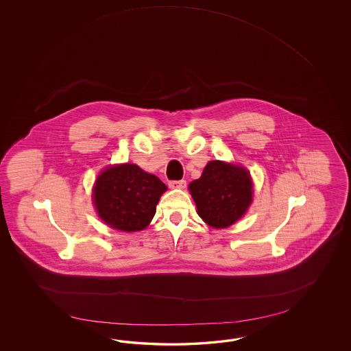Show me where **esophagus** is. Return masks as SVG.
Segmentation results:
<instances>
[{
    "mask_svg": "<svg viewBox=\"0 0 351 351\" xmlns=\"http://www.w3.org/2000/svg\"><path fill=\"white\" fill-rule=\"evenodd\" d=\"M186 182L184 179H180V180H169L168 182V186L173 188V189H183L186 188Z\"/></svg>",
    "mask_w": 351,
    "mask_h": 351,
    "instance_id": "obj_1",
    "label": "esophagus"
}]
</instances>
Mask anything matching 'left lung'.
<instances>
[{
	"label": "left lung",
	"mask_w": 351,
	"mask_h": 351,
	"mask_svg": "<svg viewBox=\"0 0 351 351\" xmlns=\"http://www.w3.org/2000/svg\"><path fill=\"white\" fill-rule=\"evenodd\" d=\"M189 191L199 217L215 228L234 223L252 201V182L246 169L219 160L209 162Z\"/></svg>",
	"instance_id": "8db88e82"
}]
</instances>
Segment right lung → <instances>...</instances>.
Here are the masks:
<instances>
[{"label": "right lung", "instance_id": "add662e5", "mask_svg": "<svg viewBox=\"0 0 351 351\" xmlns=\"http://www.w3.org/2000/svg\"><path fill=\"white\" fill-rule=\"evenodd\" d=\"M167 186L138 165L110 167L100 173L94 186L97 215L120 231L144 230L156 215V207Z\"/></svg>", "mask_w": 351, "mask_h": 351}]
</instances>
